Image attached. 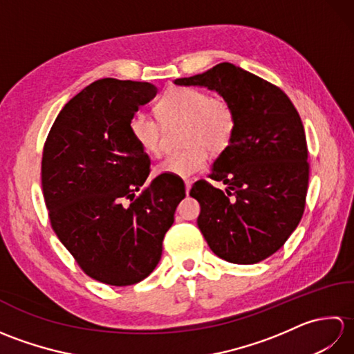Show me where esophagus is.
<instances>
[{"instance_id":"obj_1","label":"esophagus","mask_w":354,"mask_h":354,"mask_svg":"<svg viewBox=\"0 0 354 354\" xmlns=\"http://www.w3.org/2000/svg\"><path fill=\"white\" fill-rule=\"evenodd\" d=\"M184 184H185V193L189 194V192H190V189H192V184H193V183L190 181V179H185Z\"/></svg>"}]
</instances>
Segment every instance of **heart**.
I'll return each instance as SVG.
<instances>
[{"mask_svg":"<svg viewBox=\"0 0 354 354\" xmlns=\"http://www.w3.org/2000/svg\"><path fill=\"white\" fill-rule=\"evenodd\" d=\"M162 124L183 123V152L165 156L155 167V175L189 178L205 167L208 150L222 153L234 138L237 114L225 97H209L204 89L192 86L170 88L156 104ZM133 141L142 152L155 155L161 147V124L146 111H137L129 120Z\"/></svg>","mask_w":354,"mask_h":354,"instance_id":"1","label":"heart"}]
</instances>
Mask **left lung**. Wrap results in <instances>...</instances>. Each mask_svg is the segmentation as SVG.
<instances>
[{
	"label": "left lung",
	"mask_w": 354,
	"mask_h": 354,
	"mask_svg": "<svg viewBox=\"0 0 354 354\" xmlns=\"http://www.w3.org/2000/svg\"><path fill=\"white\" fill-rule=\"evenodd\" d=\"M175 84L214 89L237 114L234 138L208 175L227 190L204 179L190 190L201 205V232L217 257L236 265L270 257L306 208L309 153L298 111L280 88L228 62Z\"/></svg>",
	"instance_id": "obj_1"
}]
</instances>
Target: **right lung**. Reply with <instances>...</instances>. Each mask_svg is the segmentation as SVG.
Masks as SVG:
<instances>
[{
    "label": "right lung",
    "mask_w": 354,
    "mask_h": 354,
    "mask_svg": "<svg viewBox=\"0 0 354 354\" xmlns=\"http://www.w3.org/2000/svg\"><path fill=\"white\" fill-rule=\"evenodd\" d=\"M155 94L147 82L95 80L59 112L44 145L51 228L80 269L104 284L129 286L152 272L185 196L181 184L160 176L145 185L150 160L129 120Z\"/></svg>",
    "instance_id": "1"
}]
</instances>
